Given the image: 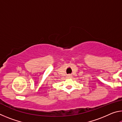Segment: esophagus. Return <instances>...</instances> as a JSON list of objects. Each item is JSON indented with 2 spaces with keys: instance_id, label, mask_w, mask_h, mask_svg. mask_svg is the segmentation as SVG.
Instances as JSON below:
<instances>
[{
  "instance_id": "esophagus-1",
  "label": "esophagus",
  "mask_w": 122,
  "mask_h": 122,
  "mask_svg": "<svg viewBox=\"0 0 122 122\" xmlns=\"http://www.w3.org/2000/svg\"><path fill=\"white\" fill-rule=\"evenodd\" d=\"M68 77H70V76H71V75H68Z\"/></svg>"
}]
</instances>
